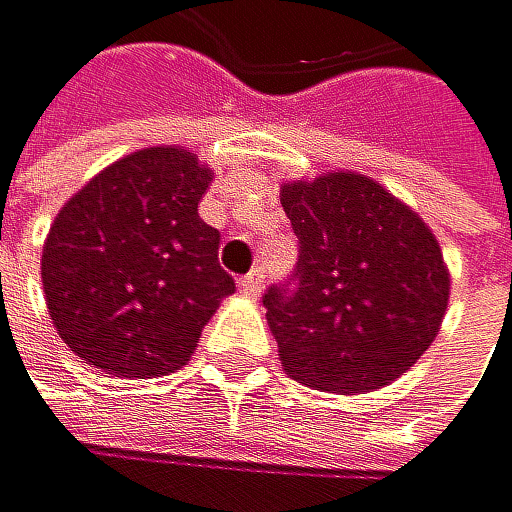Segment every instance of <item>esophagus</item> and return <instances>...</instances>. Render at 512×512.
<instances>
[{
  "label": "esophagus",
  "instance_id": "1",
  "mask_svg": "<svg viewBox=\"0 0 512 512\" xmlns=\"http://www.w3.org/2000/svg\"><path fill=\"white\" fill-rule=\"evenodd\" d=\"M239 289H242L245 295H261V289H264V270H251V273H245V277L239 280Z\"/></svg>",
  "mask_w": 512,
  "mask_h": 512
}]
</instances>
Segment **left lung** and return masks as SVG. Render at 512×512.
<instances>
[{"instance_id":"1","label":"left lung","mask_w":512,"mask_h":512,"mask_svg":"<svg viewBox=\"0 0 512 512\" xmlns=\"http://www.w3.org/2000/svg\"><path fill=\"white\" fill-rule=\"evenodd\" d=\"M299 261L264 292L280 362L299 384L368 393L409 371L441 330V245L377 182L330 172L283 185Z\"/></svg>"}]
</instances>
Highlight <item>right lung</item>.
<instances>
[{"label": "right lung", "mask_w": 512, "mask_h": 512, "mask_svg": "<svg viewBox=\"0 0 512 512\" xmlns=\"http://www.w3.org/2000/svg\"><path fill=\"white\" fill-rule=\"evenodd\" d=\"M210 169L179 147L112 163L71 198L43 248V292L59 336L84 362L160 377L191 359L235 280L220 232L198 217Z\"/></svg>", "instance_id": "add662e5"}]
</instances>
